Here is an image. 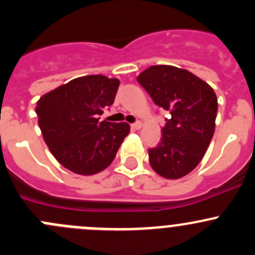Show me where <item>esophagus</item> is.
<instances>
[{
    "mask_svg": "<svg viewBox=\"0 0 255 255\" xmlns=\"http://www.w3.org/2000/svg\"><path fill=\"white\" fill-rule=\"evenodd\" d=\"M142 122H135V123H133L132 126H130V127L133 128V129H140V128H142Z\"/></svg>",
    "mask_w": 255,
    "mask_h": 255,
    "instance_id": "1",
    "label": "esophagus"
}]
</instances>
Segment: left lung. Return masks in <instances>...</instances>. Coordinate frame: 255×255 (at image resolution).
Listing matches in <instances>:
<instances>
[{
  "label": "left lung",
  "instance_id": "obj_1",
  "mask_svg": "<svg viewBox=\"0 0 255 255\" xmlns=\"http://www.w3.org/2000/svg\"><path fill=\"white\" fill-rule=\"evenodd\" d=\"M137 80L156 106L170 112L160 143L148 150L151 168L165 179L187 175L204 158L215 133V91L190 71L171 65L150 66Z\"/></svg>",
  "mask_w": 255,
  "mask_h": 255
}]
</instances>
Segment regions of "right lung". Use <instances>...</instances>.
<instances>
[{
	"mask_svg": "<svg viewBox=\"0 0 255 255\" xmlns=\"http://www.w3.org/2000/svg\"><path fill=\"white\" fill-rule=\"evenodd\" d=\"M118 86V79L81 76L38 100L35 112L44 142L64 168L94 175L113 161L130 127L100 121L99 116L113 104Z\"/></svg>",
	"mask_w": 255,
	"mask_h": 255,
	"instance_id": "1",
	"label": "right lung"
}]
</instances>
